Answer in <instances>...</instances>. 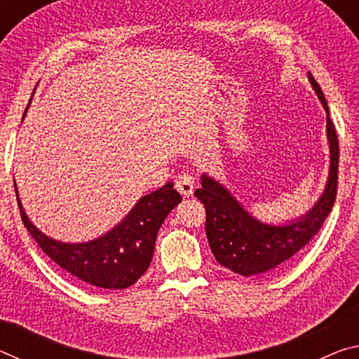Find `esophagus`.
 Returning a JSON list of instances; mask_svg holds the SVG:
<instances>
[{"label": "esophagus", "mask_w": 359, "mask_h": 359, "mask_svg": "<svg viewBox=\"0 0 359 359\" xmlns=\"http://www.w3.org/2000/svg\"><path fill=\"white\" fill-rule=\"evenodd\" d=\"M175 188H177L179 193L184 194L185 198H190L194 191V177L191 174H179L177 179H175Z\"/></svg>", "instance_id": "34e87169"}]
</instances>
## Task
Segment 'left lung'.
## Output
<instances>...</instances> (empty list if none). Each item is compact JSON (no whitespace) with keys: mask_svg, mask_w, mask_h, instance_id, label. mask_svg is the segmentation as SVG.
Returning a JSON list of instances; mask_svg holds the SVG:
<instances>
[{"mask_svg":"<svg viewBox=\"0 0 359 359\" xmlns=\"http://www.w3.org/2000/svg\"><path fill=\"white\" fill-rule=\"evenodd\" d=\"M309 81L326 111V135L330 142V175L317 204L296 220L267 224L242 208L238 199L209 175H201V188L194 191L205 209V234L215 259L241 276L274 274L291 263L296 253L312 241L332 210L337 194L339 141L330 118V107L318 82L309 72Z\"/></svg>","mask_w":359,"mask_h":359,"instance_id":"8db88e82","label":"left lung"}]
</instances>
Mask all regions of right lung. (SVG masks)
<instances>
[{
  "mask_svg": "<svg viewBox=\"0 0 359 359\" xmlns=\"http://www.w3.org/2000/svg\"><path fill=\"white\" fill-rule=\"evenodd\" d=\"M15 196L22 222L42 252L77 280L106 290H125L144 276L154 257L160 226L182 201L180 193L169 182L139 199L130 214L101 238L68 244L41 233L23 210L17 188Z\"/></svg>",
  "mask_w": 359,
  "mask_h": 359,
  "instance_id": "obj_1",
  "label": "right lung"
}]
</instances>
